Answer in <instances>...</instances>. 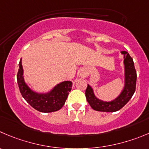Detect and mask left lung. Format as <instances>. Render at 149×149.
<instances>
[{
	"label": "left lung",
	"instance_id": "left-lung-1",
	"mask_svg": "<svg viewBox=\"0 0 149 149\" xmlns=\"http://www.w3.org/2000/svg\"><path fill=\"white\" fill-rule=\"evenodd\" d=\"M124 56L125 69V85L124 90L116 99L112 102H103L95 97L93 89L89 85L86 90V97L92 109L101 112H116L122 108L134 94L136 88L137 72L134 68L133 59L128 52L122 51Z\"/></svg>",
	"mask_w": 149,
	"mask_h": 149
}]
</instances>
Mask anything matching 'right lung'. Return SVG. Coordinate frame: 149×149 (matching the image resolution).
<instances>
[{"instance_id":"right-lung-1","label":"right lung","mask_w":149,"mask_h":149,"mask_svg":"<svg viewBox=\"0 0 149 149\" xmlns=\"http://www.w3.org/2000/svg\"><path fill=\"white\" fill-rule=\"evenodd\" d=\"M22 59L19 63V70L17 75L19 91L25 101L36 110L42 113H51L59 110L65 104L66 99L72 87L71 81L59 83L47 93H38L33 91L26 85L23 78V69Z\"/></svg>"}]
</instances>
